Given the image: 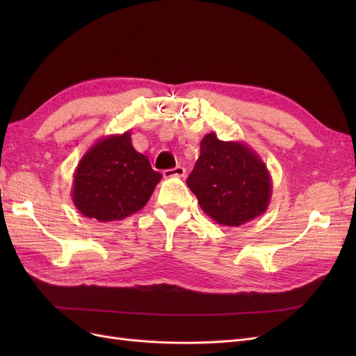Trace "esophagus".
I'll return each instance as SVG.
<instances>
[{"label": "esophagus", "mask_w": 356, "mask_h": 356, "mask_svg": "<svg viewBox=\"0 0 356 356\" xmlns=\"http://www.w3.org/2000/svg\"><path fill=\"white\" fill-rule=\"evenodd\" d=\"M163 177L165 178H172V177L182 178V177H186V169L182 166H177L174 169H168V170L163 172Z\"/></svg>", "instance_id": "1"}]
</instances>
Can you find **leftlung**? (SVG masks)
I'll use <instances>...</instances> for the list:
<instances>
[{"label": "left lung", "mask_w": 356, "mask_h": 356, "mask_svg": "<svg viewBox=\"0 0 356 356\" xmlns=\"http://www.w3.org/2000/svg\"><path fill=\"white\" fill-rule=\"evenodd\" d=\"M202 211L227 227L263 215L272 197V178L261 157L241 141H220L213 132L200 141V156L187 178Z\"/></svg>", "instance_id": "obj_1"}]
</instances>
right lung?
Here are the masks:
<instances>
[{"mask_svg": "<svg viewBox=\"0 0 356 356\" xmlns=\"http://www.w3.org/2000/svg\"><path fill=\"white\" fill-rule=\"evenodd\" d=\"M160 179L127 131L99 138L84 153L74 172L71 197L84 217L118 221L141 211Z\"/></svg>", "mask_w": 356, "mask_h": 356, "instance_id": "obj_1", "label": "right lung"}]
</instances>
